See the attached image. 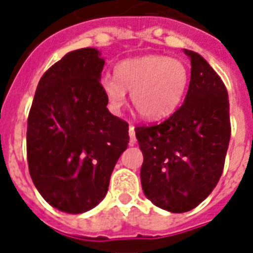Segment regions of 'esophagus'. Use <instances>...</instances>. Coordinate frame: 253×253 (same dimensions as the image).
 Listing matches in <instances>:
<instances>
[{"label": "esophagus", "instance_id": "obj_1", "mask_svg": "<svg viewBox=\"0 0 253 253\" xmlns=\"http://www.w3.org/2000/svg\"><path fill=\"white\" fill-rule=\"evenodd\" d=\"M128 135H130V145H135V142H137V138H135V131H134V126L132 125H130V127H128Z\"/></svg>", "mask_w": 253, "mask_h": 253}]
</instances>
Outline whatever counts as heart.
I'll list each match as a JSON object with an SVG mask.
<instances>
[{"mask_svg":"<svg viewBox=\"0 0 253 253\" xmlns=\"http://www.w3.org/2000/svg\"><path fill=\"white\" fill-rule=\"evenodd\" d=\"M190 81L181 59L163 54L127 58L115 66V76L100 80V88L112 112H121L131 92L134 108L146 121H160L173 114L184 99Z\"/></svg>","mask_w":253,"mask_h":253,"instance_id":"heart-1","label":"heart"}]
</instances>
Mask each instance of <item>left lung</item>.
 <instances>
[{
  "instance_id": "obj_1",
  "label": "left lung",
  "mask_w": 253,
  "mask_h": 253,
  "mask_svg": "<svg viewBox=\"0 0 253 253\" xmlns=\"http://www.w3.org/2000/svg\"><path fill=\"white\" fill-rule=\"evenodd\" d=\"M191 59L186 100L161 123L135 127L142 150L145 196L170 212L192 210L211 194L222 175L230 139L228 90L206 59Z\"/></svg>"
}]
</instances>
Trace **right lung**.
Masks as SVG:
<instances>
[{
	"label": "right lung",
	"instance_id": "add662e5",
	"mask_svg": "<svg viewBox=\"0 0 253 253\" xmlns=\"http://www.w3.org/2000/svg\"><path fill=\"white\" fill-rule=\"evenodd\" d=\"M96 48L67 52L38 84L27 126L31 179L52 207L81 214L104 199L128 123L114 116L100 88Z\"/></svg>",
	"mask_w": 253,
	"mask_h": 253
}]
</instances>
